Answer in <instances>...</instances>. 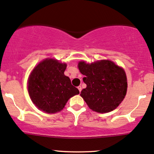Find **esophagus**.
<instances>
[{
  "label": "esophagus",
  "instance_id": "obj_1",
  "mask_svg": "<svg viewBox=\"0 0 154 154\" xmlns=\"http://www.w3.org/2000/svg\"><path fill=\"white\" fill-rule=\"evenodd\" d=\"M78 89H79V92H81V91H82V87H81V86H79V87H78Z\"/></svg>",
  "mask_w": 154,
  "mask_h": 154
}]
</instances>
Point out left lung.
Returning a JSON list of instances; mask_svg holds the SVG:
<instances>
[{"label":"left lung","mask_w":154,"mask_h":154,"mask_svg":"<svg viewBox=\"0 0 154 154\" xmlns=\"http://www.w3.org/2000/svg\"><path fill=\"white\" fill-rule=\"evenodd\" d=\"M87 87L81 92L92 110L106 113L115 109L126 95L127 79L123 68L109 60L79 63Z\"/></svg>","instance_id":"left-lung-1"}]
</instances>
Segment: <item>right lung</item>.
I'll return each mask as SVG.
<instances>
[{
    "label": "right lung",
    "mask_w": 154,
    "mask_h": 154,
    "mask_svg": "<svg viewBox=\"0 0 154 154\" xmlns=\"http://www.w3.org/2000/svg\"><path fill=\"white\" fill-rule=\"evenodd\" d=\"M67 64L51 59L41 62L31 72L28 90L33 103L47 113L60 112L71 97L79 90L64 72Z\"/></svg>",
    "instance_id": "right-lung-1"
}]
</instances>
